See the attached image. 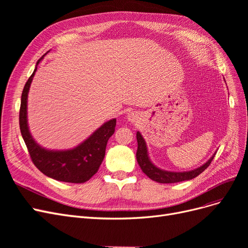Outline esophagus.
<instances>
[{
  "label": "esophagus",
  "mask_w": 248,
  "mask_h": 248,
  "mask_svg": "<svg viewBox=\"0 0 248 248\" xmlns=\"http://www.w3.org/2000/svg\"><path fill=\"white\" fill-rule=\"evenodd\" d=\"M134 119H136V115H134L133 112H131V114L128 115V120H129V121H134Z\"/></svg>",
  "instance_id": "esophagus-1"
}]
</instances>
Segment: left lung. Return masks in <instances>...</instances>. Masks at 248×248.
<instances>
[{
	"instance_id": "obj_1",
	"label": "left lung",
	"mask_w": 248,
	"mask_h": 248,
	"mask_svg": "<svg viewBox=\"0 0 248 248\" xmlns=\"http://www.w3.org/2000/svg\"><path fill=\"white\" fill-rule=\"evenodd\" d=\"M137 140H138L137 160L140 164V167L141 170L144 171L150 179H152L153 181H156L158 183H177V182L186 181V180H191L193 178H196L210 166V163L212 162L215 155L214 154L211 158H210L205 164H202V167L193 170L183 171V172L168 171V170H163L156 168L151 162V160L149 159L145 140L142 139L141 134L140 132L137 133Z\"/></svg>"
}]
</instances>
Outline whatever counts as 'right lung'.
Instances as JSON below:
<instances>
[{
	"label": "right lung",
	"instance_id": "obj_1",
	"mask_svg": "<svg viewBox=\"0 0 248 248\" xmlns=\"http://www.w3.org/2000/svg\"><path fill=\"white\" fill-rule=\"evenodd\" d=\"M36 70L37 67L22 90L19 109V128L31 160L37 169L49 178L68 183H85L100 167L106 155L108 140L115 132L116 119L104 123L88 140L72 150L49 151L41 148L33 140L27 123L28 92Z\"/></svg>",
	"mask_w": 248,
	"mask_h": 248
}]
</instances>
